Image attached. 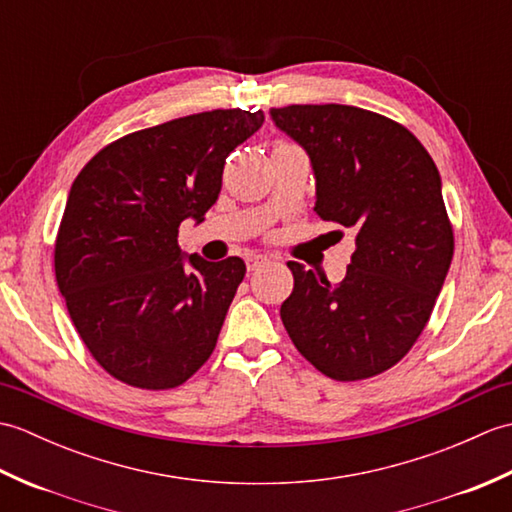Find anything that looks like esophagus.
Masks as SVG:
<instances>
[{
    "label": "esophagus",
    "instance_id": "obj_1",
    "mask_svg": "<svg viewBox=\"0 0 512 512\" xmlns=\"http://www.w3.org/2000/svg\"><path fill=\"white\" fill-rule=\"evenodd\" d=\"M268 262H270V259L264 257V255H248L246 257V268L250 270V273H253V270L264 268Z\"/></svg>",
    "mask_w": 512,
    "mask_h": 512
}]
</instances>
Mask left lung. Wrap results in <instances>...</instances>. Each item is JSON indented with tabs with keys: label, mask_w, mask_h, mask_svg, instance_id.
Here are the masks:
<instances>
[{
	"label": "left lung",
	"mask_w": 512,
	"mask_h": 512,
	"mask_svg": "<svg viewBox=\"0 0 512 512\" xmlns=\"http://www.w3.org/2000/svg\"><path fill=\"white\" fill-rule=\"evenodd\" d=\"M270 116L308 151L321 220L354 237L341 284L297 262L281 321L301 356L334 380L394 367L427 325L453 259L440 173L405 125L354 105H288Z\"/></svg>",
	"instance_id": "obj_1"
}]
</instances>
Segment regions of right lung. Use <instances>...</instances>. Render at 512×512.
Returning <instances> with one entry per match:
<instances>
[{
    "label": "right lung",
    "mask_w": 512,
    "mask_h": 512,
    "mask_svg": "<svg viewBox=\"0 0 512 512\" xmlns=\"http://www.w3.org/2000/svg\"><path fill=\"white\" fill-rule=\"evenodd\" d=\"M262 110H213L140 129L103 147L72 182L54 275L92 358L138 389H173L209 361L246 275L239 257L184 268L180 224L202 222L226 156Z\"/></svg>",
    "instance_id": "1"
}]
</instances>
